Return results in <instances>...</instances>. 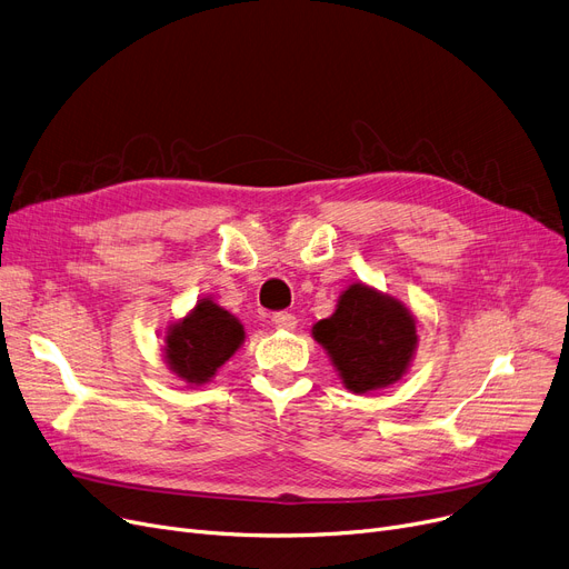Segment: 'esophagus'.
I'll return each mask as SVG.
<instances>
[{"label": "esophagus", "instance_id": "1", "mask_svg": "<svg viewBox=\"0 0 569 569\" xmlns=\"http://www.w3.org/2000/svg\"><path fill=\"white\" fill-rule=\"evenodd\" d=\"M271 323H274V326L281 328V330H292L295 326H298V318H295V316L288 313V311H279V313L271 316Z\"/></svg>", "mask_w": 569, "mask_h": 569}]
</instances>
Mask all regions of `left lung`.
I'll return each mask as SVG.
<instances>
[{
  "instance_id": "1",
  "label": "left lung",
  "mask_w": 569,
  "mask_h": 569,
  "mask_svg": "<svg viewBox=\"0 0 569 569\" xmlns=\"http://www.w3.org/2000/svg\"><path fill=\"white\" fill-rule=\"evenodd\" d=\"M313 337L323 343L343 386L353 392L402 379L418 339L405 305L362 283L343 290L337 311L313 326Z\"/></svg>"
}]
</instances>
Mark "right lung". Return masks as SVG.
Masks as SVG:
<instances>
[{
	"label": "right lung",
	"mask_w": 569,
	"mask_h": 569,
	"mask_svg": "<svg viewBox=\"0 0 569 569\" xmlns=\"http://www.w3.org/2000/svg\"><path fill=\"white\" fill-rule=\"evenodd\" d=\"M241 341L239 320L211 300H200L183 320L169 328L164 353L177 377L188 383H207L216 369L232 358Z\"/></svg>",
	"instance_id": "obj_1"
}]
</instances>
